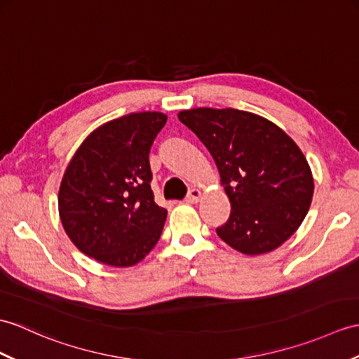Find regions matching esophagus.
Segmentation results:
<instances>
[{"instance_id":"esophagus-1","label":"esophagus","mask_w":359,"mask_h":359,"mask_svg":"<svg viewBox=\"0 0 359 359\" xmlns=\"http://www.w3.org/2000/svg\"><path fill=\"white\" fill-rule=\"evenodd\" d=\"M200 197H202V191L193 188V189H191L189 193H188V196L185 197V202H187V203H197Z\"/></svg>"}]
</instances>
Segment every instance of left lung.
I'll return each mask as SVG.
<instances>
[{
	"label": "left lung",
	"instance_id": "obj_1",
	"mask_svg": "<svg viewBox=\"0 0 359 359\" xmlns=\"http://www.w3.org/2000/svg\"><path fill=\"white\" fill-rule=\"evenodd\" d=\"M179 121L202 140L231 202L217 236L246 255L271 252L294 234L313 196L302 149L271 121L236 108H194Z\"/></svg>",
	"mask_w": 359,
	"mask_h": 359
}]
</instances>
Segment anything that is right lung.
<instances>
[{"mask_svg": "<svg viewBox=\"0 0 359 359\" xmlns=\"http://www.w3.org/2000/svg\"><path fill=\"white\" fill-rule=\"evenodd\" d=\"M166 116L131 113L82 142L60 188V215L81 252L114 268L139 263L159 241L166 210L154 202L149 149Z\"/></svg>", "mask_w": 359, "mask_h": 359, "instance_id": "add662e5", "label": "right lung"}]
</instances>
